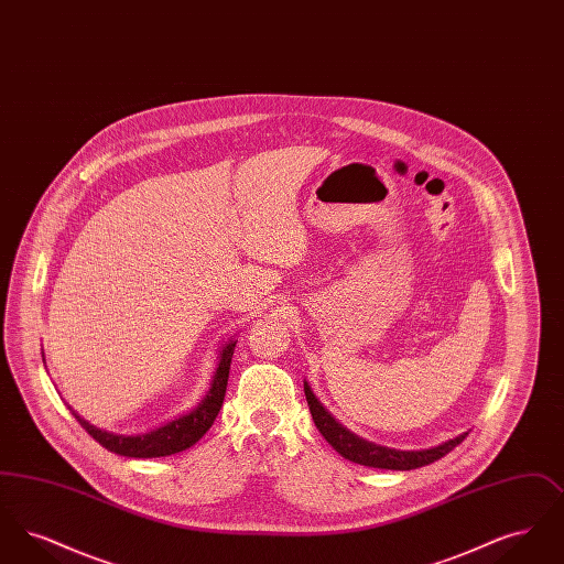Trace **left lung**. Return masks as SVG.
Masks as SVG:
<instances>
[{
	"label": "left lung",
	"instance_id": "1",
	"mask_svg": "<svg viewBox=\"0 0 564 564\" xmlns=\"http://www.w3.org/2000/svg\"><path fill=\"white\" fill-rule=\"evenodd\" d=\"M304 395L311 408L313 421L317 425V430L322 431L323 437L332 444V448L338 455L349 458L352 463L366 465V467H378V469H395V471H408V469H416V467H425L433 460L448 455L455 446H458L467 433H460L448 442H442L440 446H433L427 451H395V448H387V446H378L375 442H368L359 435H355L352 431L343 427L325 408L323 403L315 398V393L311 391L308 382H304Z\"/></svg>",
	"mask_w": 564,
	"mask_h": 564
}]
</instances>
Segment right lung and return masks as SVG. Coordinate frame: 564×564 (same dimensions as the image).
<instances>
[{
	"mask_svg": "<svg viewBox=\"0 0 564 564\" xmlns=\"http://www.w3.org/2000/svg\"><path fill=\"white\" fill-rule=\"evenodd\" d=\"M235 347H237V340H228L219 350V361L215 368L212 387L200 403L186 414L164 423L162 427L148 431V433H139V435H120V433H109V431L90 425L88 421L80 419L74 410H72V414L104 448H108L109 453L131 456V458H156V456L182 453L189 446H194L207 431L212 430L215 416L219 414L221 403L226 398V384H228Z\"/></svg>",
	"mask_w": 564,
	"mask_h": 564,
	"instance_id": "obj_1",
	"label": "right lung"
}]
</instances>
